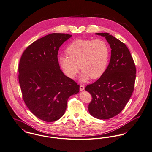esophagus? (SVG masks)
I'll return each mask as SVG.
<instances>
[{
    "label": "esophagus",
    "instance_id": "34e87169",
    "mask_svg": "<svg viewBox=\"0 0 152 152\" xmlns=\"http://www.w3.org/2000/svg\"><path fill=\"white\" fill-rule=\"evenodd\" d=\"M84 88H85V87H84V85H80V91H83L84 90Z\"/></svg>",
    "mask_w": 152,
    "mask_h": 152
}]
</instances>
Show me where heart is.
<instances>
[{
	"label": "heart",
	"instance_id": "b5f03b06",
	"mask_svg": "<svg viewBox=\"0 0 152 152\" xmlns=\"http://www.w3.org/2000/svg\"><path fill=\"white\" fill-rule=\"evenodd\" d=\"M67 56H61L59 63L64 73L73 79L83 70L80 80L87 81L90 77L96 79L105 73L110 57L107 43L102 39H77L66 50Z\"/></svg>",
	"mask_w": 152,
	"mask_h": 152
}]
</instances>
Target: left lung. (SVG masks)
<instances>
[{"mask_svg": "<svg viewBox=\"0 0 152 152\" xmlns=\"http://www.w3.org/2000/svg\"><path fill=\"white\" fill-rule=\"evenodd\" d=\"M105 37L111 48L109 64L103 75L86 87L92 100L90 115L106 120L116 116L129 102L134 88L136 68L126 45L108 33H96Z\"/></svg>", "mask_w": 152, "mask_h": 152, "instance_id": "obj_1", "label": "left lung"}]
</instances>
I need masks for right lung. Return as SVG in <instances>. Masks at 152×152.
Returning <instances> with one entry per match:
<instances>
[{"label":"right lung","instance_id":"add662e5","mask_svg":"<svg viewBox=\"0 0 152 152\" xmlns=\"http://www.w3.org/2000/svg\"><path fill=\"white\" fill-rule=\"evenodd\" d=\"M72 36L53 33L27 47L21 57L18 80L23 101L35 116L47 122L59 119L79 85L60 69L59 48Z\"/></svg>","mask_w":152,"mask_h":152}]
</instances>
